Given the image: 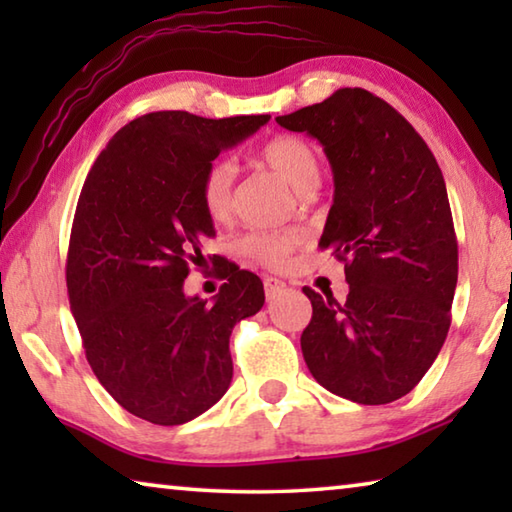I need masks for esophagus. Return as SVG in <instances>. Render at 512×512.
I'll return each instance as SVG.
<instances>
[{"label": "esophagus", "mask_w": 512, "mask_h": 512, "mask_svg": "<svg viewBox=\"0 0 512 512\" xmlns=\"http://www.w3.org/2000/svg\"><path fill=\"white\" fill-rule=\"evenodd\" d=\"M264 291L268 300H275L282 291H287V284L282 280H275V277H264Z\"/></svg>", "instance_id": "esophagus-1"}]
</instances>
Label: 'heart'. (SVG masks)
<instances>
[{"label":"heart","mask_w":512,"mask_h":512,"mask_svg":"<svg viewBox=\"0 0 512 512\" xmlns=\"http://www.w3.org/2000/svg\"><path fill=\"white\" fill-rule=\"evenodd\" d=\"M259 162L277 173L298 194H311L318 185L320 167L314 146L293 135H277L259 151ZM237 169L235 162L216 160L207 167L201 183V201L207 216L214 223H228L235 216L237 205ZM302 244V232H268L250 235L241 241V250L255 262L268 268H282L289 255Z\"/></svg>","instance_id":"1"}]
</instances>
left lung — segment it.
<instances>
[{
	"label": "left lung",
	"mask_w": 512,
	"mask_h": 512,
	"mask_svg": "<svg viewBox=\"0 0 512 512\" xmlns=\"http://www.w3.org/2000/svg\"><path fill=\"white\" fill-rule=\"evenodd\" d=\"M323 144L334 203L320 248L345 262V302L305 287L302 357L320 386L357 404L411 393L452 323L458 244L443 171L415 128L384 99L341 88L275 117Z\"/></svg>",
	"instance_id": "1"
}]
</instances>
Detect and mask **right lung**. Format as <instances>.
I'll return each mask as SVG.
<instances>
[{"mask_svg": "<svg viewBox=\"0 0 512 512\" xmlns=\"http://www.w3.org/2000/svg\"><path fill=\"white\" fill-rule=\"evenodd\" d=\"M271 115L205 119L160 110L101 151L76 205L67 253L69 307L101 386L128 413L173 427L198 418L232 381L230 334L264 305L255 273L223 266L212 302L185 293L214 223L201 183L219 153Z\"/></svg>", "mask_w": 512, "mask_h": 512, "instance_id": "obj_1", "label": "right lung"}]
</instances>
